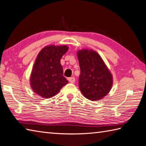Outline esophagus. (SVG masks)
I'll return each mask as SVG.
<instances>
[{
	"label": "esophagus",
	"instance_id": "esophagus-1",
	"mask_svg": "<svg viewBox=\"0 0 146 146\" xmlns=\"http://www.w3.org/2000/svg\"><path fill=\"white\" fill-rule=\"evenodd\" d=\"M68 80H69V82L70 83H75V77H71V78H68Z\"/></svg>",
	"mask_w": 146,
	"mask_h": 146
}]
</instances>
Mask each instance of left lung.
<instances>
[{
    "label": "left lung",
    "mask_w": 146,
    "mask_h": 146,
    "mask_svg": "<svg viewBox=\"0 0 146 146\" xmlns=\"http://www.w3.org/2000/svg\"><path fill=\"white\" fill-rule=\"evenodd\" d=\"M80 75L79 88L84 97L97 101L105 97L111 88L113 78L101 56L94 50L77 52Z\"/></svg>",
    "instance_id": "obj_1"
}]
</instances>
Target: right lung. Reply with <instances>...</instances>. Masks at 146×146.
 Masks as SVG:
<instances>
[{"mask_svg": "<svg viewBox=\"0 0 146 146\" xmlns=\"http://www.w3.org/2000/svg\"><path fill=\"white\" fill-rule=\"evenodd\" d=\"M68 50V47L65 45H49L39 52L30 77L31 87L37 95L42 98H51L68 83L63 76L60 63Z\"/></svg>", "mask_w": 146, "mask_h": 146, "instance_id": "obj_1", "label": "right lung"}]
</instances>
